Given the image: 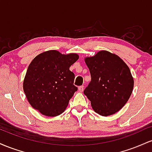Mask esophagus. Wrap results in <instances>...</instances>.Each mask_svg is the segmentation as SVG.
<instances>
[{"label": "esophagus", "mask_w": 152, "mask_h": 152, "mask_svg": "<svg viewBox=\"0 0 152 152\" xmlns=\"http://www.w3.org/2000/svg\"><path fill=\"white\" fill-rule=\"evenodd\" d=\"M83 89H84V86H80L78 87V90H79L80 92H83Z\"/></svg>", "instance_id": "1"}]
</instances>
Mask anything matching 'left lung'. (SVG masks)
Masks as SVG:
<instances>
[{
    "mask_svg": "<svg viewBox=\"0 0 152 152\" xmlns=\"http://www.w3.org/2000/svg\"><path fill=\"white\" fill-rule=\"evenodd\" d=\"M85 62L91 80L83 94L97 114L104 116L115 114L126 104L133 91L129 68L117 55L106 50L86 57Z\"/></svg>",
    "mask_w": 152,
    "mask_h": 152,
    "instance_id": "8db88e82",
    "label": "left lung"
}]
</instances>
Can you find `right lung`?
I'll list each match as a JSON object with an SVG mask.
<instances>
[{
  "mask_svg": "<svg viewBox=\"0 0 152 152\" xmlns=\"http://www.w3.org/2000/svg\"><path fill=\"white\" fill-rule=\"evenodd\" d=\"M78 59L76 53L61 54L56 50L43 52L28 66L23 91L33 108L47 116H56L67 107L78 88L69 68Z\"/></svg>",
  "mask_w": 152,
  "mask_h": 152,
  "instance_id": "obj_1",
  "label": "right lung"
}]
</instances>
